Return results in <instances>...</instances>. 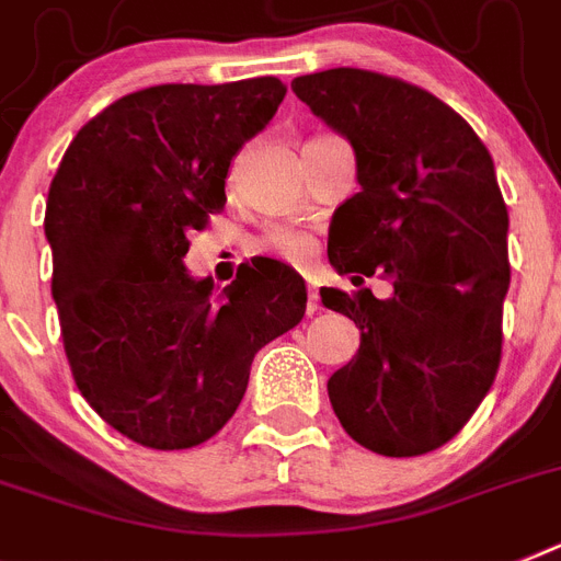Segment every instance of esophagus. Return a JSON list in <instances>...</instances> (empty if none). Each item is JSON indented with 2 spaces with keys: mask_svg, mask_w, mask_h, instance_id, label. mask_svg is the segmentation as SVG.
Wrapping results in <instances>:
<instances>
[{
  "mask_svg": "<svg viewBox=\"0 0 561 561\" xmlns=\"http://www.w3.org/2000/svg\"><path fill=\"white\" fill-rule=\"evenodd\" d=\"M318 309H321V298H318V289H314V286H309V291H307V314H314V312H318Z\"/></svg>",
  "mask_w": 561,
  "mask_h": 561,
  "instance_id": "34e87169",
  "label": "esophagus"
}]
</instances>
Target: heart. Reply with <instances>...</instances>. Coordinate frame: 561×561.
Here are the masks:
<instances>
[{
	"mask_svg": "<svg viewBox=\"0 0 561 561\" xmlns=\"http://www.w3.org/2000/svg\"><path fill=\"white\" fill-rule=\"evenodd\" d=\"M266 243H270L280 257H286V261L291 263L307 261L309 254H312V238L298 229H286V226H275V229H270Z\"/></svg>",
	"mask_w": 561,
	"mask_h": 561,
	"instance_id": "obj_1",
	"label": "heart"
}]
</instances>
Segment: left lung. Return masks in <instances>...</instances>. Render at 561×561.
Wrapping results in <instances>:
<instances>
[{
  "instance_id": "left-lung-1",
  "label": "left lung",
  "mask_w": 561,
  "mask_h": 561,
  "mask_svg": "<svg viewBox=\"0 0 561 561\" xmlns=\"http://www.w3.org/2000/svg\"><path fill=\"white\" fill-rule=\"evenodd\" d=\"M314 117L355 151L360 192L335 208L330 263L392 295L321 289L360 330L327 383L341 427L378 456H424L450 442L488 396L502 360L511 286L507 206L493 157L438 96L398 77L330 68L291 80Z\"/></svg>"
}]
</instances>
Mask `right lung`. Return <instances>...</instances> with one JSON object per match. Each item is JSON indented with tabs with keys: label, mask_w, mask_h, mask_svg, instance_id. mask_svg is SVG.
<instances>
[{
	"label": "right lung",
	"mask_w": 561,
	"mask_h": 561,
	"mask_svg": "<svg viewBox=\"0 0 561 561\" xmlns=\"http://www.w3.org/2000/svg\"><path fill=\"white\" fill-rule=\"evenodd\" d=\"M277 77L154 85L88 119L50 180V295L73 381L100 419L151 450H188L234 415L254 353L298 327L304 277L238 270L215 298L183 266L226 203L243 142L284 103Z\"/></svg>",
	"instance_id": "obj_1"
}]
</instances>
